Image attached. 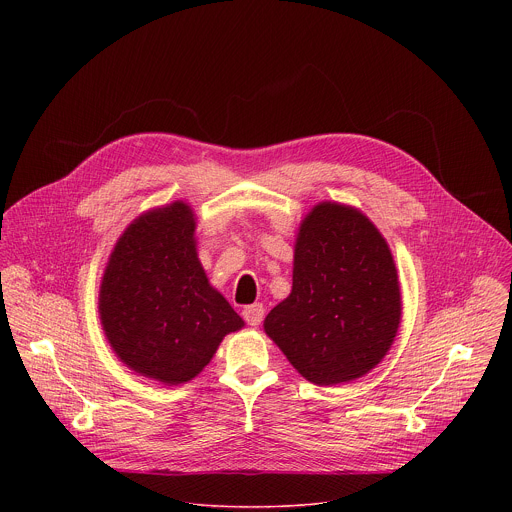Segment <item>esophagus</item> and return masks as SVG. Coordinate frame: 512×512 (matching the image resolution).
<instances>
[{
	"label": "esophagus",
	"instance_id": "34e87169",
	"mask_svg": "<svg viewBox=\"0 0 512 512\" xmlns=\"http://www.w3.org/2000/svg\"><path fill=\"white\" fill-rule=\"evenodd\" d=\"M263 316H265L263 304H253V306H247V308L243 310L245 322H247L249 326H253V328H257V326L263 322Z\"/></svg>",
	"mask_w": 512,
	"mask_h": 512
}]
</instances>
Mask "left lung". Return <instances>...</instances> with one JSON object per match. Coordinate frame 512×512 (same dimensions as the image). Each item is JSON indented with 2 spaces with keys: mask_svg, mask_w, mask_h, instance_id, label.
Returning <instances> with one entry per match:
<instances>
[{
  "mask_svg": "<svg viewBox=\"0 0 512 512\" xmlns=\"http://www.w3.org/2000/svg\"><path fill=\"white\" fill-rule=\"evenodd\" d=\"M401 291L387 241L356 208L322 202L300 227L291 294L265 318L267 336L314 385L367 375L391 348Z\"/></svg>",
  "mask_w": 512,
  "mask_h": 512,
  "instance_id": "1",
  "label": "left lung"
}]
</instances>
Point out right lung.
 Listing matches in <instances>:
<instances>
[{
  "label": "right lung",
  "mask_w": 512,
  "mask_h": 512,
  "mask_svg": "<svg viewBox=\"0 0 512 512\" xmlns=\"http://www.w3.org/2000/svg\"><path fill=\"white\" fill-rule=\"evenodd\" d=\"M194 227L184 202L141 214L117 241L101 283L99 314L115 354L164 385L194 379L221 340L243 328L206 279Z\"/></svg>",
  "instance_id": "right-lung-1"
}]
</instances>
